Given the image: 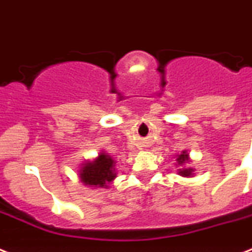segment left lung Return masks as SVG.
<instances>
[{"label":"left lung","instance_id":"8db88e82","mask_svg":"<svg viewBox=\"0 0 252 252\" xmlns=\"http://www.w3.org/2000/svg\"><path fill=\"white\" fill-rule=\"evenodd\" d=\"M175 158V166L179 167L178 168V175L183 176V178H192V176H195V168L189 166L191 158H189V153H188L187 150H183V152H180V154H176Z\"/></svg>","mask_w":252,"mask_h":252}]
</instances>
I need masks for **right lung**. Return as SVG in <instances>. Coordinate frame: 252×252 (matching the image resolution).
Segmentation results:
<instances>
[{
  "mask_svg": "<svg viewBox=\"0 0 252 252\" xmlns=\"http://www.w3.org/2000/svg\"><path fill=\"white\" fill-rule=\"evenodd\" d=\"M116 161L100 150L93 159H87L81 163L78 168V178L85 186L91 188H110V184L116 179Z\"/></svg>",
  "mask_w": 252,
  "mask_h": 252,
  "instance_id": "1",
  "label": "right lung"
}]
</instances>
